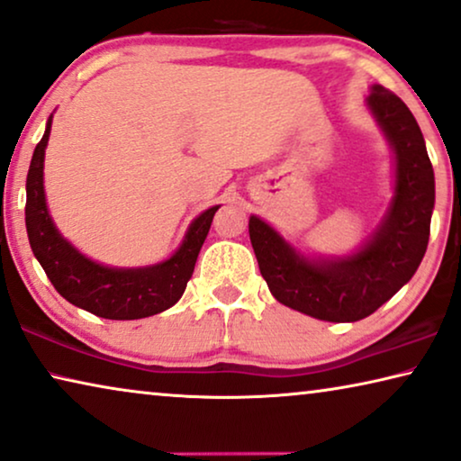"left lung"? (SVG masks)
I'll return each instance as SVG.
<instances>
[{
    "label": "left lung",
    "mask_w": 461,
    "mask_h": 461,
    "mask_svg": "<svg viewBox=\"0 0 461 461\" xmlns=\"http://www.w3.org/2000/svg\"><path fill=\"white\" fill-rule=\"evenodd\" d=\"M370 110L395 149V199L376 237L356 256L310 262L262 220L249 239L259 272L276 302L329 322H356L395 295L422 262L435 208V172L416 118L395 93L375 86Z\"/></svg>",
    "instance_id": "8db88e82"
}]
</instances>
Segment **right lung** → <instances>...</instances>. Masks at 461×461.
Listing matches in <instances>:
<instances>
[{"instance_id": "add662e5", "label": "right lung", "mask_w": 461, "mask_h": 461, "mask_svg": "<svg viewBox=\"0 0 461 461\" xmlns=\"http://www.w3.org/2000/svg\"><path fill=\"white\" fill-rule=\"evenodd\" d=\"M50 131L51 116L43 139L32 153L29 175H26L24 220L31 249L51 285L66 302L99 318L137 320L168 310L185 293L218 205L195 218L181 249L166 262L137 270L99 266L64 241L48 214L43 191V158Z\"/></svg>"}]
</instances>
